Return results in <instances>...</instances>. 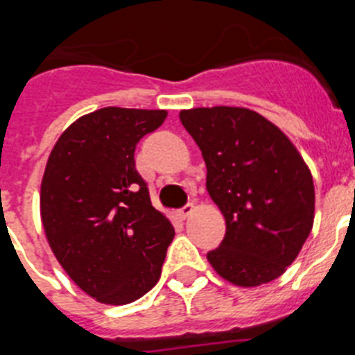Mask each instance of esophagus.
<instances>
[{"instance_id": "1", "label": "esophagus", "mask_w": 355, "mask_h": 355, "mask_svg": "<svg viewBox=\"0 0 355 355\" xmlns=\"http://www.w3.org/2000/svg\"><path fill=\"white\" fill-rule=\"evenodd\" d=\"M192 211H193V206L192 205H187V206H184V208H181L180 211H178V216H180L181 220H187L188 216L192 215Z\"/></svg>"}]
</instances>
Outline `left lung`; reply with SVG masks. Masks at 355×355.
<instances>
[{
    "instance_id": "left-lung-1",
    "label": "left lung",
    "mask_w": 355,
    "mask_h": 355,
    "mask_svg": "<svg viewBox=\"0 0 355 355\" xmlns=\"http://www.w3.org/2000/svg\"><path fill=\"white\" fill-rule=\"evenodd\" d=\"M206 163V188L225 218L220 247L208 252L229 283L254 288L281 277L315 222L309 167L283 131L241 106L181 110Z\"/></svg>"
}]
</instances>
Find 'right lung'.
I'll use <instances>...</instances> for the list:
<instances>
[{
	"mask_svg": "<svg viewBox=\"0 0 355 355\" xmlns=\"http://www.w3.org/2000/svg\"><path fill=\"white\" fill-rule=\"evenodd\" d=\"M167 110L108 108L60 135L40 183V218L55 258L97 302L124 306L158 283L174 227L150 205L135 147Z\"/></svg>",
	"mask_w": 355,
	"mask_h": 355,
	"instance_id": "1",
	"label": "right lung"
}]
</instances>
